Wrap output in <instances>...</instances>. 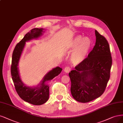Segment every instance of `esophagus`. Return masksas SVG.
I'll use <instances>...</instances> for the list:
<instances>
[{
	"instance_id": "34e87169",
	"label": "esophagus",
	"mask_w": 123,
	"mask_h": 123,
	"mask_svg": "<svg viewBox=\"0 0 123 123\" xmlns=\"http://www.w3.org/2000/svg\"><path fill=\"white\" fill-rule=\"evenodd\" d=\"M70 71H71V68L69 67H66L65 68L64 71L66 73H69V72H70Z\"/></svg>"
}]
</instances>
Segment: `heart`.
<instances>
[{
    "instance_id": "1",
    "label": "heart",
    "mask_w": 123,
    "mask_h": 123,
    "mask_svg": "<svg viewBox=\"0 0 123 123\" xmlns=\"http://www.w3.org/2000/svg\"><path fill=\"white\" fill-rule=\"evenodd\" d=\"M92 45V40L88 37L76 36L69 45V52H73L71 61L75 65L81 63L90 52Z\"/></svg>"
}]
</instances>
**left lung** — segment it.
<instances>
[{
  "label": "left lung",
  "mask_w": 123,
  "mask_h": 123,
  "mask_svg": "<svg viewBox=\"0 0 123 123\" xmlns=\"http://www.w3.org/2000/svg\"><path fill=\"white\" fill-rule=\"evenodd\" d=\"M96 44L88 56L69 73L74 99L86 103L104 92L110 78L112 57L105 37L95 31Z\"/></svg>",
  "instance_id": "left-lung-1"
}]
</instances>
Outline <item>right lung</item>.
Wrapping results in <instances>:
<instances>
[{"mask_svg": "<svg viewBox=\"0 0 123 123\" xmlns=\"http://www.w3.org/2000/svg\"><path fill=\"white\" fill-rule=\"evenodd\" d=\"M44 29L35 28L27 32L22 40L16 45L12 55L11 71L16 91L22 100L35 105H40L47 102L49 96V86L45 83L58 76L62 71L60 67L55 68L46 74L39 86L34 87L26 86L20 78L18 66L25 43L41 36Z\"/></svg>", "mask_w": 123, "mask_h": 123, "instance_id": "obj_1", "label": "right lung"}]
</instances>
